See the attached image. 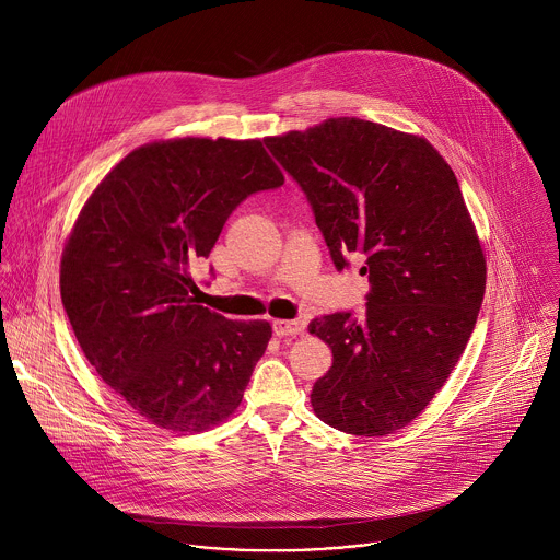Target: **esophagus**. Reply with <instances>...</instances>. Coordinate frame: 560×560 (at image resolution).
Masks as SVG:
<instances>
[{
    "label": "esophagus",
    "mask_w": 560,
    "mask_h": 560,
    "mask_svg": "<svg viewBox=\"0 0 560 560\" xmlns=\"http://www.w3.org/2000/svg\"><path fill=\"white\" fill-rule=\"evenodd\" d=\"M272 330L277 337H296L303 332V324L301 322H275Z\"/></svg>",
    "instance_id": "34e87169"
}]
</instances>
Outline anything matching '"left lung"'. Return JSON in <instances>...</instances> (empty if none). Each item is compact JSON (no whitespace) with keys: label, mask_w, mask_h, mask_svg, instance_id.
I'll use <instances>...</instances> for the list:
<instances>
[{"label":"left lung","mask_w":560,"mask_h":560,"mask_svg":"<svg viewBox=\"0 0 560 560\" xmlns=\"http://www.w3.org/2000/svg\"><path fill=\"white\" fill-rule=\"evenodd\" d=\"M303 190L335 268L365 259L363 316H316L332 348L310 401L324 423L383 436L417 419L460 359L486 294V259L445 159L421 137L339 117L266 139Z\"/></svg>","instance_id":"obj_1"}]
</instances>
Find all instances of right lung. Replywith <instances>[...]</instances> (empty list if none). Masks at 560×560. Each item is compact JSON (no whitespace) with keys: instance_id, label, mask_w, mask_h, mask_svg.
<instances>
[{"instance_id":"add662e5","label":"right lung","mask_w":560,"mask_h":560,"mask_svg":"<svg viewBox=\"0 0 560 560\" xmlns=\"http://www.w3.org/2000/svg\"><path fill=\"white\" fill-rule=\"evenodd\" d=\"M279 186L259 139L186 137L132 150L79 214L63 310L97 374L152 425L199 432L242 404L272 328L199 305L188 268L238 203Z\"/></svg>"}]
</instances>
